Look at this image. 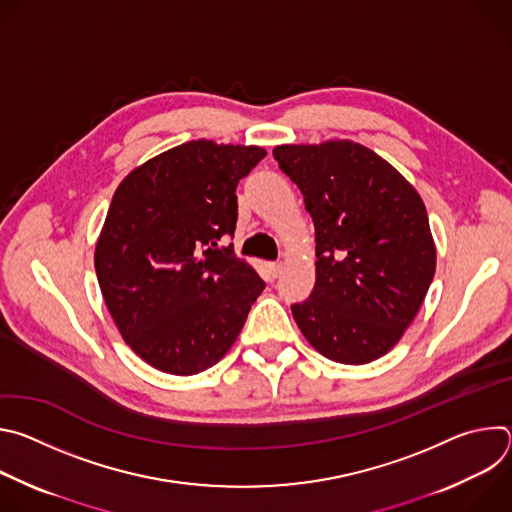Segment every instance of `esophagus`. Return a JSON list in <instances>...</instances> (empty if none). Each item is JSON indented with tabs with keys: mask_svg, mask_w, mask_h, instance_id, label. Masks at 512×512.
Here are the masks:
<instances>
[{
	"mask_svg": "<svg viewBox=\"0 0 512 512\" xmlns=\"http://www.w3.org/2000/svg\"><path fill=\"white\" fill-rule=\"evenodd\" d=\"M267 269H269V275H271V279H275V277L281 273V263H277V261H273V263H267Z\"/></svg>",
	"mask_w": 512,
	"mask_h": 512,
	"instance_id": "obj_1",
	"label": "esophagus"
}]
</instances>
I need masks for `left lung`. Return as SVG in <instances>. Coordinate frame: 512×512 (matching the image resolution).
<instances>
[{
  "label": "left lung",
  "instance_id": "8db88e82",
  "mask_svg": "<svg viewBox=\"0 0 512 512\" xmlns=\"http://www.w3.org/2000/svg\"><path fill=\"white\" fill-rule=\"evenodd\" d=\"M281 172L304 194L316 229V283L291 304L326 358L364 364L413 322L435 273L427 210L415 188L354 141L279 145Z\"/></svg>",
  "mask_w": 512,
  "mask_h": 512
}]
</instances>
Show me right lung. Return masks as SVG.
<instances>
[{"mask_svg": "<svg viewBox=\"0 0 512 512\" xmlns=\"http://www.w3.org/2000/svg\"><path fill=\"white\" fill-rule=\"evenodd\" d=\"M265 158L257 145H178L117 188L95 249L105 304L154 369L196 375L237 340L265 281L233 247L237 184Z\"/></svg>", "mask_w": 512, "mask_h": 512, "instance_id": "right-lung-1", "label": "right lung"}]
</instances>
